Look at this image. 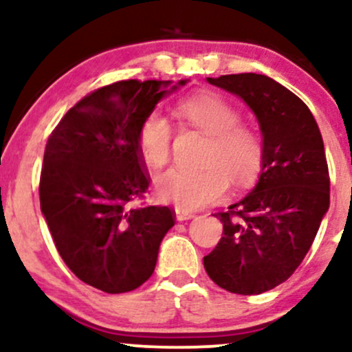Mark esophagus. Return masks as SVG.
<instances>
[{"label": "esophagus", "mask_w": 352, "mask_h": 352, "mask_svg": "<svg viewBox=\"0 0 352 352\" xmlns=\"http://www.w3.org/2000/svg\"><path fill=\"white\" fill-rule=\"evenodd\" d=\"M175 217L179 221H184V220H190V218H193L192 212H188V210H184V208H175Z\"/></svg>", "instance_id": "esophagus-1"}]
</instances>
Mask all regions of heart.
Listing matches in <instances>:
<instances>
[{"mask_svg":"<svg viewBox=\"0 0 352 352\" xmlns=\"http://www.w3.org/2000/svg\"><path fill=\"white\" fill-rule=\"evenodd\" d=\"M177 116L185 125L208 137L201 153V168H170L155 179L160 199L182 208H200L220 199L228 188L250 184L261 170L263 139L253 125L241 122L240 111L213 91H200L180 99ZM140 159L151 168H160L170 159L172 127L159 112L140 120L135 134Z\"/></svg>","mask_w":352,"mask_h":352,"instance_id":"obj_1","label":"heart"}]
</instances>
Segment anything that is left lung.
<instances>
[{
    "label": "left lung",
    "instance_id": "8db88e82",
    "mask_svg": "<svg viewBox=\"0 0 352 352\" xmlns=\"http://www.w3.org/2000/svg\"><path fill=\"white\" fill-rule=\"evenodd\" d=\"M208 82L252 107L265 159L256 187L213 215L223 223V235L204 256V266L220 288L260 294L292 276L328 212L324 144L308 106L268 76L227 74Z\"/></svg>",
    "mask_w": 352,
    "mask_h": 352
}]
</instances>
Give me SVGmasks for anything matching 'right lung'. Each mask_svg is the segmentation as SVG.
Masks as SVG:
<instances>
[{"label":"right lung","mask_w":352,"mask_h":352,"mask_svg":"<svg viewBox=\"0 0 352 352\" xmlns=\"http://www.w3.org/2000/svg\"><path fill=\"white\" fill-rule=\"evenodd\" d=\"M168 84L125 79L89 92L64 114L44 148L39 200L52 241L67 268L100 292L144 285L175 223L172 208L134 207L151 185L137 127L177 89L165 91Z\"/></svg>","instance_id":"obj_1"}]
</instances>
